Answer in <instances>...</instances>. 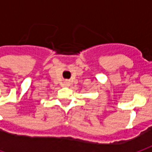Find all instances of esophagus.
<instances>
[{
	"mask_svg": "<svg viewBox=\"0 0 152 152\" xmlns=\"http://www.w3.org/2000/svg\"><path fill=\"white\" fill-rule=\"evenodd\" d=\"M69 85H70V82L68 81H65L63 82V86H68Z\"/></svg>",
	"mask_w": 152,
	"mask_h": 152,
	"instance_id": "1",
	"label": "esophagus"
}]
</instances>
